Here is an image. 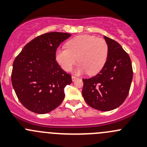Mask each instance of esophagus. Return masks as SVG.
Listing matches in <instances>:
<instances>
[{"mask_svg": "<svg viewBox=\"0 0 147 147\" xmlns=\"http://www.w3.org/2000/svg\"><path fill=\"white\" fill-rule=\"evenodd\" d=\"M77 78H77V77H75V76H72V80L74 82V81L76 80Z\"/></svg>", "mask_w": 147, "mask_h": 147, "instance_id": "34e87169", "label": "esophagus"}]
</instances>
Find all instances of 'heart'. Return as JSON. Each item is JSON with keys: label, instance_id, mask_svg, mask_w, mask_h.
Wrapping results in <instances>:
<instances>
[{"label": "heart", "instance_id": "b5f03b06", "mask_svg": "<svg viewBox=\"0 0 147 147\" xmlns=\"http://www.w3.org/2000/svg\"><path fill=\"white\" fill-rule=\"evenodd\" d=\"M67 48L56 51V60L65 71H69L73 65L80 63L75 72H88L94 75L100 72L108 57V45L105 40L94 35H82L68 41Z\"/></svg>", "mask_w": 147, "mask_h": 147}]
</instances>
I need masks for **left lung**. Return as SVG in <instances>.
Listing matches in <instances>:
<instances>
[{
  "label": "left lung",
  "instance_id": "1",
  "mask_svg": "<svg viewBox=\"0 0 147 147\" xmlns=\"http://www.w3.org/2000/svg\"><path fill=\"white\" fill-rule=\"evenodd\" d=\"M108 45V57L100 72L83 79L82 96L87 105L100 111L119 107L129 94L133 78L129 55L114 40L104 36Z\"/></svg>",
  "mask_w": 147,
  "mask_h": 147
}]
</instances>
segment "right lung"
<instances>
[{
    "label": "right lung",
    "mask_w": 147,
    "mask_h": 147,
    "mask_svg": "<svg viewBox=\"0 0 147 147\" xmlns=\"http://www.w3.org/2000/svg\"><path fill=\"white\" fill-rule=\"evenodd\" d=\"M70 36L59 32L40 35L25 45L15 59L13 87L19 101L31 112L48 113L64 100V89L72 79L57 63L55 54L60 43Z\"/></svg>",
    "instance_id": "add662e5"
}]
</instances>
